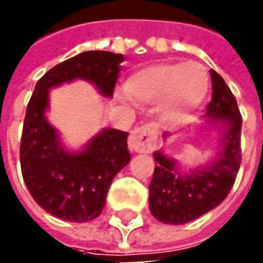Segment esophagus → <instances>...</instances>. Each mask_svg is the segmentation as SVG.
<instances>
[{
	"label": "esophagus",
	"instance_id": "34e87169",
	"mask_svg": "<svg viewBox=\"0 0 263 263\" xmlns=\"http://www.w3.org/2000/svg\"><path fill=\"white\" fill-rule=\"evenodd\" d=\"M157 126L154 123H145L135 128L128 138V145L132 151L148 153L157 142Z\"/></svg>",
	"mask_w": 263,
	"mask_h": 263
}]
</instances>
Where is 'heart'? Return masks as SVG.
Here are the masks:
<instances>
[{
  "instance_id": "obj_1",
  "label": "heart",
  "mask_w": 263,
  "mask_h": 263,
  "mask_svg": "<svg viewBox=\"0 0 263 263\" xmlns=\"http://www.w3.org/2000/svg\"><path fill=\"white\" fill-rule=\"evenodd\" d=\"M125 90L140 103L161 102L163 118L168 123H180L204 100L208 76L198 62H163L135 72Z\"/></svg>"
}]
</instances>
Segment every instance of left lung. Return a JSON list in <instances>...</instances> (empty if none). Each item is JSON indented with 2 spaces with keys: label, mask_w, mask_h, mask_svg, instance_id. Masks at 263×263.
Returning <instances> with one entry per match:
<instances>
[{
  "label": "left lung",
  "mask_w": 263,
  "mask_h": 263,
  "mask_svg": "<svg viewBox=\"0 0 263 263\" xmlns=\"http://www.w3.org/2000/svg\"><path fill=\"white\" fill-rule=\"evenodd\" d=\"M210 74L213 99L205 116L210 122L222 123L221 149L211 164L191 173H182L176 160L161 151L154 153L157 166L148 186V205L151 214L166 224H185L218 206L234 185L241 163V115L236 97L220 74L214 69Z\"/></svg>",
  "instance_id": "obj_1"
}]
</instances>
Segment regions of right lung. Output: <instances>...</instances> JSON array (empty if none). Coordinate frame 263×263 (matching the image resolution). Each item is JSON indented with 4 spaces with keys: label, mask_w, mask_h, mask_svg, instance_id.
Segmentation results:
<instances>
[{
    "label": "right lung",
    "mask_w": 263,
    "mask_h": 263,
    "mask_svg": "<svg viewBox=\"0 0 263 263\" xmlns=\"http://www.w3.org/2000/svg\"><path fill=\"white\" fill-rule=\"evenodd\" d=\"M122 53L88 50L50 68L34 87L24 118L20 164L24 183L46 213L72 222L95 220L102 214L114 177L131 160L128 132L106 128L71 153L48 122L49 90L72 80L93 83L104 97L114 96Z\"/></svg>",
    "instance_id": "add662e5"
}]
</instances>
